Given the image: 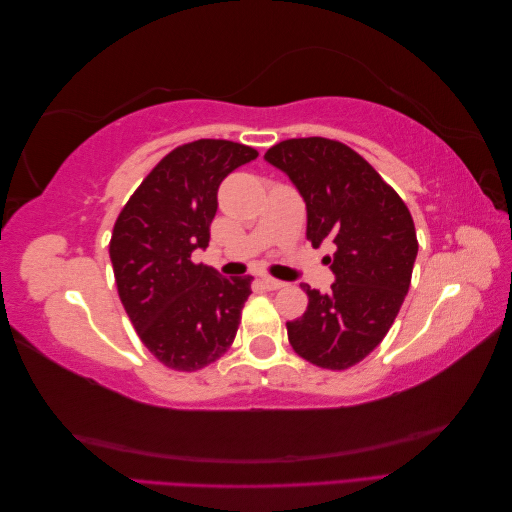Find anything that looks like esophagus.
Masks as SVG:
<instances>
[{
  "instance_id": "obj_1",
  "label": "esophagus",
  "mask_w": 512,
  "mask_h": 512,
  "mask_svg": "<svg viewBox=\"0 0 512 512\" xmlns=\"http://www.w3.org/2000/svg\"><path fill=\"white\" fill-rule=\"evenodd\" d=\"M262 286H265L267 290H277V288H284L286 284L284 282H280V280H275V277H262Z\"/></svg>"
}]
</instances>
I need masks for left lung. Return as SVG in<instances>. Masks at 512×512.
Here are the masks:
<instances>
[{"label": "left lung", "instance_id": "1", "mask_svg": "<svg viewBox=\"0 0 512 512\" xmlns=\"http://www.w3.org/2000/svg\"><path fill=\"white\" fill-rule=\"evenodd\" d=\"M265 160L305 200L307 239L335 245L331 292L303 284L307 309L286 322L290 346L324 369H348L374 350L404 303L418 252L412 215L367 160L331 138H290Z\"/></svg>", "mask_w": 512, "mask_h": 512}]
</instances>
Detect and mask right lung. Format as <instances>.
I'll list each match as a JSON object with an SVG mask.
<instances>
[{
	"label": "right lung",
	"instance_id": "1",
	"mask_svg": "<svg viewBox=\"0 0 512 512\" xmlns=\"http://www.w3.org/2000/svg\"><path fill=\"white\" fill-rule=\"evenodd\" d=\"M258 151L232 141L181 145L164 156L121 209L111 254L119 299L147 350L196 371L235 342L252 275L224 277L192 262L209 245L220 183Z\"/></svg>",
	"mask_w": 512,
	"mask_h": 512
}]
</instances>
